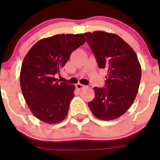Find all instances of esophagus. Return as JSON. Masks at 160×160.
<instances>
[{"label":"esophagus","mask_w":160,"mask_h":160,"mask_svg":"<svg viewBox=\"0 0 160 160\" xmlns=\"http://www.w3.org/2000/svg\"><path fill=\"white\" fill-rule=\"evenodd\" d=\"M76 88L78 89H79V90H81V89H84V88H86V86L82 85V84H80V83H78L76 85Z\"/></svg>","instance_id":"1"}]
</instances>
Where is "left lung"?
<instances>
[{"mask_svg": "<svg viewBox=\"0 0 160 160\" xmlns=\"http://www.w3.org/2000/svg\"><path fill=\"white\" fill-rule=\"evenodd\" d=\"M83 34L98 68L108 72L104 88L94 87L95 98L88 105L101 120H114L128 111L136 97L141 78L140 63L135 51L117 34Z\"/></svg>", "mask_w": 160, "mask_h": 160, "instance_id": "8db88e82", "label": "left lung"}]
</instances>
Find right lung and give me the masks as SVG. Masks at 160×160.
<instances>
[{
	"label": "right lung",
	"mask_w": 160,
	"mask_h": 160,
	"mask_svg": "<svg viewBox=\"0 0 160 160\" xmlns=\"http://www.w3.org/2000/svg\"><path fill=\"white\" fill-rule=\"evenodd\" d=\"M86 42L82 34H57L40 40L24 58L20 85L25 102L38 119L57 123L65 118L75 86L55 78L71 54Z\"/></svg>",
	"instance_id": "1"
}]
</instances>
